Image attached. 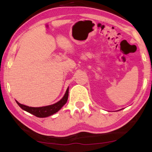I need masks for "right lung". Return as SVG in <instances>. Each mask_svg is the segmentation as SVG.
I'll list each match as a JSON object with an SVG mask.
<instances>
[{
  "instance_id": "add662e5",
  "label": "right lung",
  "mask_w": 152,
  "mask_h": 152,
  "mask_svg": "<svg viewBox=\"0 0 152 152\" xmlns=\"http://www.w3.org/2000/svg\"><path fill=\"white\" fill-rule=\"evenodd\" d=\"M68 88L66 90V92L64 95L61 100L57 102V103L54 104L46 106V107H28V106L21 104L19 102H18L16 101V103L18 104V105L22 109H23L24 111H26L28 113H30L32 115L38 118H45L48 116H50L51 115H53L54 113H57L58 111H59L61 109V108L66 103V102L68 100Z\"/></svg>"
}]
</instances>
